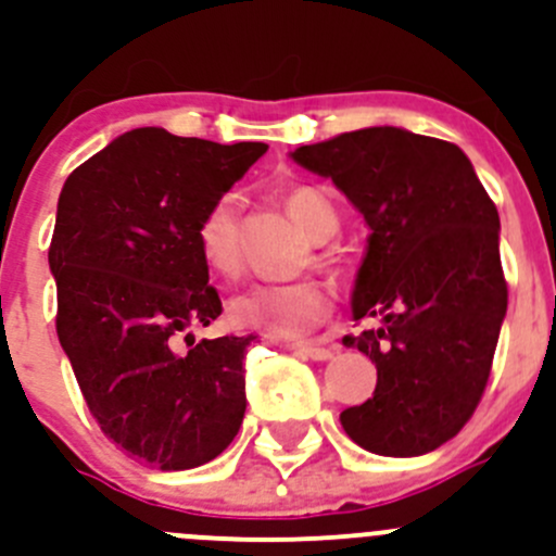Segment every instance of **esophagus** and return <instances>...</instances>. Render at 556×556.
Segmentation results:
<instances>
[{
    "label": "esophagus",
    "mask_w": 556,
    "mask_h": 556,
    "mask_svg": "<svg viewBox=\"0 0 556 556\" xmlns=\"http://www.w3.org/2000/svg\"><path fill=\"white\" fill-rule=\"evenodd\" d=\"M289 349L294 351V354L307 356V359H313V362H327V359H332V356H334V351L332 349H324V345L296 343V345H289Z\"/></svg>",
    "instance_id": "obj_1"
}]
</instances>
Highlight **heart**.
Masks as SVG:
<instances>
[{"mask_svg": "<svg viewBox=\"0 0 556 556\" xmlns=\"http://www.w3.org/2000/svg\"><path fill=\"white\" fill-rule=\"evenodd\" d=\"M283 205L313 243H327L338 235L340 218L321 191L294 186L286 191ZM202 260L224 278L238 276V197L224 194L213 202L197 227ZM329 262V256H321ZM332 313V296L318 280L291 283H256L229 302V321L238 329L262 332L273 340H294L321 327Z\"/></svg>", "mask_w": 556, "mask_h": 556, "instance_id": "1", "label": "heart"}]
</instances>
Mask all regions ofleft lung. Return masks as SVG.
<instances>
[{
  "instance_id": "8db88e82",
  "label": "left lung",
  "mask_w": 556,
  "mask_h": 556,
  "mask_svg": "<svg viewBox=\"0 0 556 556\" xmlns=\"http://www.w3.org/2000/svg\"><path fill=\"white\" fill-rule=\"evenodd\" d=\"M296 164L332 184L370 227L345 334L376 362L370 400L340 414L345 435L381 457H419L467 425L492 370L508 286L500 216L454 142L370 126L302 146Z\"/></svg>"
}]
</instances>
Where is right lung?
<instances>
[{"label":"right lung","instance_id":"1","mask_svg":"<svg viewBox=\"0 0 556 556\" xmlns=\"http://www.w3.org/2000/svg\"><path fill=\"white\" fill-rule=\"evenodd\" d=\"M265 151L142 126L93 153L59 194L48 249L59 343L99 430L159 470L211 463L243 425L254 334H186V351L178 338L222 316L200 218Z\"/></svg>","mask_w":556,"mask_h":556}]
</instances>
